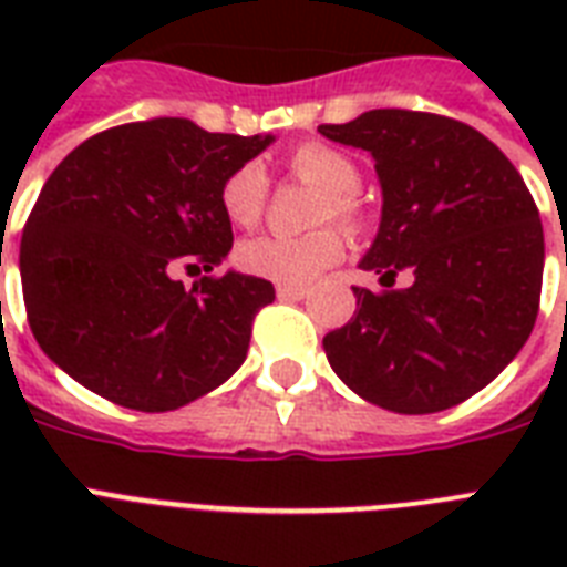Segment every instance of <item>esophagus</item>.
Wrapping results in <instances>:
<instances>
[{"mask_svg":"<svg viewBox=\"0 0 567 567\" xmlns=\"http://www.w3.org/2000/svg\"><path fill=\"white\" fill-rule=\"evenodd\" d=\"M309 293L306 285H276V297L279 300H302Z\"/></svg>","mask_w":567,"mask_h":567,"instance_id":"obj_1","label":"esophagus"}]
</instances>
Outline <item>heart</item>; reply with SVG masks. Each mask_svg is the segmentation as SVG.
Returning a JSON list of instances; mask_svg holds the SVG:
<instances>
[{"label": "heart", "mask_w": 567, "mask_h": 567, "mask_svg": "<svg viewBox=\"0 0 567 567\" xmlns=\"http://www.w3.org/2000/svg\"><path fill=\"white\" fill-rule=\"evenodd\" d=\"M293 176L327 190L320 203V217H350L353 214V188L359 171L344 153L332 146L306 144L291 155ZM267 176L256 162L244 164L223 182L220 205L235 226H252L265 212ZM344 256V235L338 229H315L309 235H256L238 247V265L249 276L270 279L279 285H306Z\"/></svg>", "instance_id": "heart-1"}]
</instances>
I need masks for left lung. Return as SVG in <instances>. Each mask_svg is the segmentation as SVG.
<instances>
[{
    "label": "left lung",
    "instance_id": "8db88e82",
    "mask_svg": "<svg viewBox=\"0 0 567 567\" xmlns=\"http://www.w3.org/2000/svg\"><path fill=\"white\" fill-rule=\"evenodd\" d=\"M371 153L382 214L359 261L382 291H355L350 323L323 338L350 391L430 414L485 388L527 344L538 315L545 231L520 173L476 128L423 111H364L320 126ZM409 269V289H391Z\"/></svg>",
    "mask_w": 567,
    "mask_h": 567
}]
</instances>
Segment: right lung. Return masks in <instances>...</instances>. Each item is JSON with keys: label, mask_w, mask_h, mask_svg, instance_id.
<instances>
[{"label": "right lung", "mask_w": 567, "mask_h": 567, "mask_svg": "<svg viewBox=\"0 0 567 567\" xmlns=\"http://www.w3.org/2000/svg\"><path fill=\"white\" fill-rule=\"evenodd\" d=\"M274 135H220L158 117L75 146L38 196L20 244L29 327L52 362L93 394L173 412L238 371L274 285L226 270L194 288L176 267L231 249L223 182Z\"/></svg>", "instance_id": "add662e5"}]
</instances>
